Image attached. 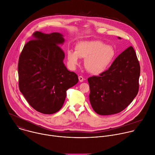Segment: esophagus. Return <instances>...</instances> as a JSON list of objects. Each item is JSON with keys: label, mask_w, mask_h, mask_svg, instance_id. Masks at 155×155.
Wrapping results in <instances>:
<instances>
[{"label": "esophagus", "mask_w": 155, "mask_h": 155, "mask_svg": "<svg viewBox=\"0 0 155 155\" xmlns=\"http://www.w3.org/2000/svg\"><path fill=\"white\" fill-rule=\"evenodd\" d=\"M78 78H79V81H80V82H83V81H84V78H83L82 76H79Z\"/></svg>", "instance_id": "34e87169"}]
</instances>
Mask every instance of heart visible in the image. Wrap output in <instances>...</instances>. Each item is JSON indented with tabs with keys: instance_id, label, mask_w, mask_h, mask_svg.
<instances>
[{
	"instance_id": "obj_1",
	"label": "heart",
	"mask_w": 155,
	"mask_h": 155,
	"mask_svg": "<svg viewBox=\"0 0 155 155\" xmlns=\"http://www.w3.org/2000/svg\"><path fill=\"white\" fill-rule=\"evenodd\" d=\"M76 51L68 50L67 52L68 62L72 68L79 63V57L86 59V70L93 74H100L105 71L112 64L115 57L114 48L100 41H85L79 43Z\"/></svg>"
}]
</instances>
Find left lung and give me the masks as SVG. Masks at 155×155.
Masks as SVG:
<instances>
[{
    "mask_svg": "<svg viewBox=\"0 0 155 155\" xmlns=\"http://www.w3.org/2000/svg\"><path fill=\"white\" fill-rule=\"evenodd\" d=\"M140 72L136 52L130 46L115 59L107 70L98 76L88 78L93 109L103 115L124 110L138 94Z\"/></svg>",
    "mask_w": 155,
    "mask_h": 155,
    "instance_id": "8db88e82",
    "label": "left lung"
}]
</instances>
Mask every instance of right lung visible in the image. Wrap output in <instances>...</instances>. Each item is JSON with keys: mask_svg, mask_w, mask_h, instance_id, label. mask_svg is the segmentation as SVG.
<instances>
[{"mask_svg": "<svg viewBox=\"0 0 155 155\" xmlns=\"http://www.w3.org/2000/svg\"><path fill=\"white\" fill-rule=\"evenodd\" d=\"M24 46L18 61L19 88L28 103L45 114L62 107L67 90L78 82V75L67 70L60 47L63 35L35 32Z\"/></svg>", "mask_w": 155, "mask_h": 155, "instance_id": "add662e5", "label": "right lung"}]
</instances>
